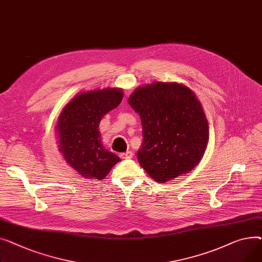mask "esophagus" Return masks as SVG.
I'll return each instance as SVG.
<instances>
[{
	"mask_svg": "<svg viewBox=\"0 0 262 262\" xmlns=\"http://www.w3.org/2000/svg\"><path fill=\"white\" fill-rule=\"evenodd\" d=\"M132 157H133L132 151H127V152L121 153V155H120V158H121L122 160H128V159H131Z\"/></svg>",
	"mask_w": 262,
	"mask_h": 262,
	"instance_id": "esophagus-1",
	"label": "esophagus"
}]
</instances>
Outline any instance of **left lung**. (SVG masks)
<instances>
[{"label":"left lung","mask_w":262,"mask_h":262,"mask_svg":"<svg viewBox=\"0 0 262 262\" xmlns=\"http://www.w3.org/2000/svg\"><path fill=\"white\" fill-rule=\"evenodd\" d=\"M129 104L140 115L143 144L137 160L163 184L188 173L202 160L209 137L201 102L186 85L152 82L138 86Z\"/></svg>","instance_id":"1"}]
</instances>
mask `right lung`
Returning a JSON list of instances; mask_svg holds the SVG:
<instances>
[{
  "label": "right lung",
  "mask_w": 262,
  "mask_h": 262,
  "mask_svg": "<svg viewBox=\"0 0 262 262\" xmlns=\"http://www.w3.org/2000/svg\"><path fill=\"white\" fill-rule=\"evenodd\" d=\"M124 97L119 88L77 94L60 113L56 133L58 150L73 169L88 180H103L120 159L102 146L99 124Z\"/></svg>",
  "instance_id": "obj_1"
}]
</instances>
